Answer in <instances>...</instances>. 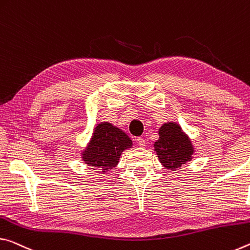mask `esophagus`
<instances>
[{"label":"esophagus","instance_id":"esophagus-1","mask_svg":"<svg viewBox=\"0 0 250 250\" xmlns=\"http://www.w3.org/2000/svg\"><path fill=\"white\" fill-rule=\"evenodd\" d=\"M136 142H137V144L140 145L141 147H144L146 145V142H145V140L143 137H137L136 138Z\"/></svg>","mask_w":250,"mask_h":250}]
</instances>
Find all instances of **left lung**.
Listing matches in <instances>:
<instances>
[{"instance_id": "1", "label": "left lung", "mask_w": 250, "mask_h": 250, "mask_svg": "<svg viewBox=\"0 0 250 250\" xmlns=\"http://www.w3.org/2000/svg\"><path fill=\"white\" fill-rule=\"evenodd\" d=\"M159 140L155 142L159 162L168 169H178L191 161L194 147L181 126L176 123H165L158 130Z\"/></svg>"}]
</instances>
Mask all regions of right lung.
<instances>
[{
  "label": "right lung",
  "instance_id": "obj_1",
  "mask_svg": "<svg viewBox=\"0 0 250 250\" xmlns=\"http://www.w3.org/2000/svg\"><path fill=\"white\" fill-rule=\"evenodd\" d=\"M132 145L130 138L122 129L109 123H101L94 128L92 140L82 153V158L93 169L104 174L117 165L123 150Z\"/></svg>",
  "mask_w": 250,
  "mask_h": 250
}]
</instances>
